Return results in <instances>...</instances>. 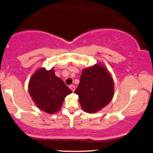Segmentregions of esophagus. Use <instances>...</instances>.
<instances>
[{
	"instance_id": "1",
	"label": "esophagus",
	"mask_w": 153,
	"mask_h": 153,
	"mask_svg": "<svg viewBox=\"0 0 153 153\" xmlns=\"http://www.w3.org/2000/svg\"><path fill=\"white\" fill-rule=\"evenodd\" d=\"M69 88H70V89L72 90V92H74L75 90V86H74V85H70Z\"/></svg>"
}]
</instances>
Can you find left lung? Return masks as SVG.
<instances>
[{"instance_id":"obj_1","label":"left lung","mask_w":153,"mask_h":153,"mask_svg":"<svg viewBox=\"0 0 153 153\" xmlns=\"http://www.w3.org/2000/svg\"><path fill=\"white\" fill-rule=\"evenodd\" d=\"M75 93L82 108L94 113L109 103L114 96V82L104 66L95 65L82 71Z\"/></svg>"}]
</instances>
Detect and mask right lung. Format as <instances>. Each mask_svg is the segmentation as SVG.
I'll use <instances>...</instances> for the list:
<instances>
[{"label":"right lung","instance_id":"1","mask_svg":"<svg viewBox=\"0 0 153 153\" xmlns=\"http://www.w3.org/2000/svg\"><path fill=\"white\" fill-rule=\"evenodd\" d=\"M29 93L40 109L54 114L62 106L64 98L72 93L54 69L40 68L33 74L28 85Z\"/></svg>","mask_w":153,"mask_h":153}]
</instances>
